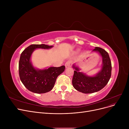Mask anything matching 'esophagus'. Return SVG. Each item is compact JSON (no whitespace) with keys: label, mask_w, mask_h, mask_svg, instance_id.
Masks as SVG:
<instances>
[{"label":"esophagus","mask_w":129,"mask_h":129,"mask_svg":"<svg viewBox=\"0 0 129 129\" xmlns=\"http://www.w3.org/2000/svg\"><path fill=\"white\" fill-rule=\"evenodd\" d=\"M71 63H71V61H68L67 62H66V63H65V67H66V68H69V67H71Z\"/></svg>","instance_id":"34e87169"}]
</instances>
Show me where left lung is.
I'll use <instances>...</instances> for the list:
<instances>
[{"instance_id":"1","label":"left lung","mask_w":129,"mask_h":129,"mask_svg":"<svg viewBox=\"0 0 129 129\" xmlns=\"http://www.w3.org/2000/svg\"><path fill=\"white\" fill-rule=\"evenodd\" d=\"M93 51L98 52L102 57V68L95 76H88L80 72L79 69L73 66L74 71L72 80L74 88L84 93H90L100 91L107 84L111 75V62L107 51L96 47Z\"/></svg>"}]
</instances>
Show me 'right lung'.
<instances>
[{"instance_id":"right-lung-1","label":"right lung","mask_w":129,"mask_h":129,"mask_svg":"<svg viewBox=\"0 0 129 129\" xmlns=\"http://www.w3.org/2000/svg\"><path fill=\"white\" fill-rule=\"evenodd\" d=\"M53 46L31 45L24 49L19 62V74L21 81L28 90L37 93L47 92L53 88L57 76L64 71L65 66L39 70L30 61L31 55L37 48L49 49Z\"/></svg>"}]
</instances>
